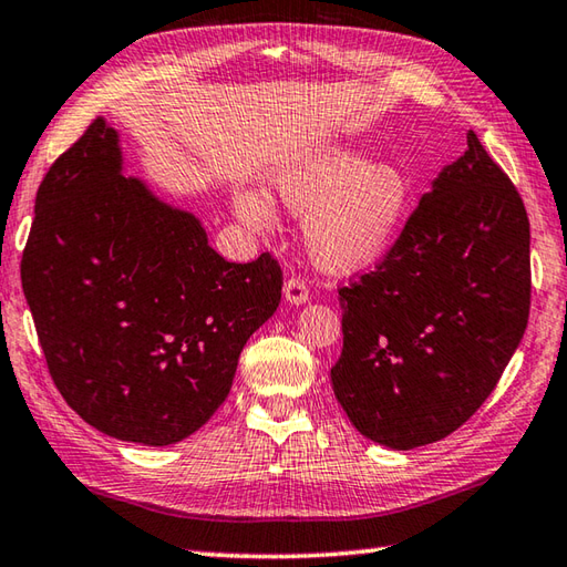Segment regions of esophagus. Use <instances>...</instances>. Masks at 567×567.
<instances>
[{
	"label": "esophagus",
	"instance_id": "obj_1",
	"mask_svg": "<svg viewBox=\"0 0 567 567\" xmlns=\"http://www.w3.org/2000/svg\"><path fill=\"white\" fill-rule=\"evenodd\" d=\"M284 296H286L288 303L301 306V303L308 301V298H311V291H308V286L301 279V276H291V279L284 284Z\"/></svg>",
	"mask_w": 567,
	"mask_h": 567
}]
</instances>
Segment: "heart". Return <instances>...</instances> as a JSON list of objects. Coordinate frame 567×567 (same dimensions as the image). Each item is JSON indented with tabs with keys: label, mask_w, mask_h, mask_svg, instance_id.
I'll list each match as a JSON object with an SVG mask.
<instances>
[{
	"label": "heart",
	"mask_w": 567,
	"mask_h": 567,
	"mask_svg": "<svg viewBox=\"0 0 567 567\" xmlns=\"http://www.w3.org/2000/svg\"><path fill=\"white\" fill-rule=\"evenodd\" d=\"M284 205L306 217V241L318 266L333 274L382 261L410 215L412 183L398 165L365 163L350 147H330L284 165L274 175ZM249 227L269 221V205L254 192L234 199Z\"/></svg>",
	"instance_id": "heart-1"
}]
</instances>
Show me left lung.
I'll use <instances>...</instances> for the list:
<instances>
[{"label": "left lung", "mask_w": 567, "mask_h": 567, "mask_svg": "<svg viewBox=\"0 0 567 567\" xmlns=\"http://www.w3.org/2000/svg\"><path fill=\"white\" fill-rule=\"evenodd\" d=\"M422 195L375 271L338 288L333 392L368 440L408 452L444 440L496 388L530 308V224L474 131Z\"/></svg>", "instance_id": "left-lung-1"}]
</instances>
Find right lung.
Here are the masks:
<instances>
[{"label":"right lung","instance_id":"add662e5","mask_svg":"<svg viewBox=\"0 0 567 567\" xmlns=\"http://www.w3.org/2000/svg\"><path fill=\"white\" fill-rule=\"evenodd\" d=\"M34 209L21 286L61 398L115 440L183 442L279 308V261L221 259L195 215L123 175L103 117L49 167Z\"/></svg>","mask_w":567,"mask_h":567}]
</instances>
